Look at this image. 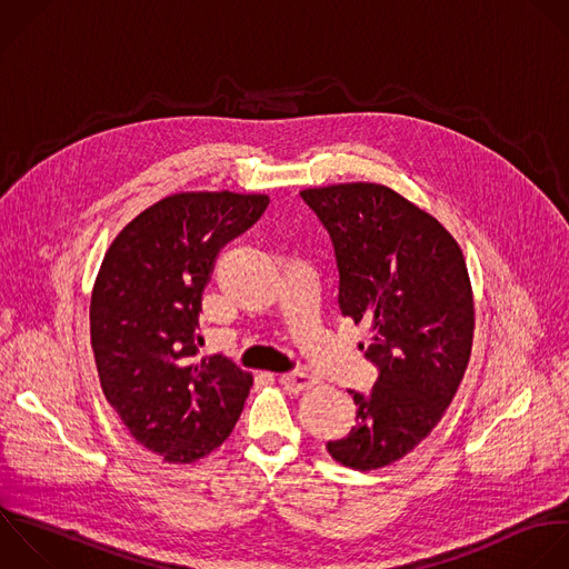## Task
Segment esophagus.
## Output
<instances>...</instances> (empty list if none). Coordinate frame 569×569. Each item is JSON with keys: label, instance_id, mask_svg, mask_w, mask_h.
<instances>
[{"label": "esophagus", "instance_id": "34e87169", "mask_svg": "<svg viewBox=\"0 0 569 569\" xmlns=\"http://www.w3.org/2000/svg\"><path fill=\"white\" fill-rule=\"evenodd\" d=\"M313 382H316V378H313L309 371H305V369L287 371V373L280 376V385H282L287 391H291V393L305 391V389H309Z\"/></svg>", "mask_w": 569, "mask_h": 569}]
</instances>
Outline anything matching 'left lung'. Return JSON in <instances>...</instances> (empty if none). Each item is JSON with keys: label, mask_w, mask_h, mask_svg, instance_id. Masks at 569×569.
Here are the masks:
<instances>
[{"label": "left lung", "mask_w": 569, "mask_h": 569, "mask_svg": "<svg viewBox=\"0 0 569 569\" xmlns=\"http://www.w3.org/2000/svg\"><path fill=\"white\" fill-rule=\"evenodd\" d=\"M300 198L331 238L340 313L371 325L365 358L378 369L369 393L349 389L356 427L327 451L349 469H380L436 427L462 380L473 338L465 258L436 218L382 184Z\"/></svg>", "instance_id": "8db88e82"}]
</instances>
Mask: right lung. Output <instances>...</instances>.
<instances>
[{"label": "right lung", "instance_id": "add662e5", "mask_svg": "<svg viewBox=\"0 0 569 569\" xmlns=\"http://www.w3.org/2000/svg\"><path fill=\"white\" fill-rule=\"evenodd\" d=\"M267 196H169L113 240L91 298V345L107 400L131 436L191 462L233 431L251 376L202 347V293L220 251L267 211Z\"/></svg>", "mask_w": 569, "mask_h": 569}]
</instances>
